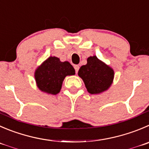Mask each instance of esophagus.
Wrapping results in <instances>:
<instances>
[{"label": "esophagus", "instance_id": "1", "mask_svg": "<svg viewBox=\"0 0 149 149\" xmlns=\"http://www.w3.org/2000/svg\"><path fill=\"white\" fill-rule=\"evenodd\" d=\"M74 69H75V72H76V73H77V72H78L79 69H80V66H79L78 65H74Z\"/></svg>", "mask_w": 149, "mask_h": 149}]
</instances>
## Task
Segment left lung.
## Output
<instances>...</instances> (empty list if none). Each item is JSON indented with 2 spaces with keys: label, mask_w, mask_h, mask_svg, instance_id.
<instances>
[{
  "label": "left lung",
  "mask_w": 149,
  "mask_h": 149,
  "mask_svg": "<svg viewBox=\"0 0 149 149\" xmlns=\"http://www.w3.org/2000/svg\"><path fill=\"white\" fill-rule=\"evenodd\" d=\"M78 75L83 79L88 91L97 94L108 89L113 83L114 72L94 56L89 57L87 64L80 68Z\"/></svg>",
  "instance_id": "obj_1"
}]
</instances>
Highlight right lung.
I'll return each instance as SVG.
<instances>
[{
    "label": "right lung",
    "mask_w": 149,
    "mask_h": 149,
    "mask_svg": "<svg viewBox=\"0 0 149 149\" xmlns=\"http://www.w3.org/2000/svg\"><path fill=\"white\" fill-rule=\"evenodd\" d=\"M75 71L68 61L61 62L57 57H49L35 72V79L41 91L56 95L60 92L65 77L73 75Z\"/></svg>",
    "instance_id": "add662e5"
}]
</instances>
